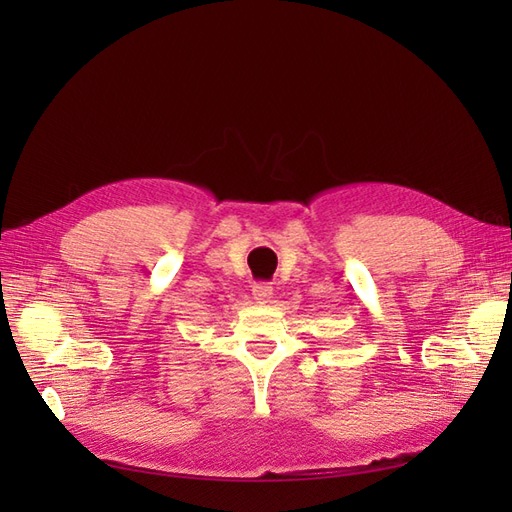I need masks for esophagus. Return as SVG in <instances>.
I'll return each instance as SVG.
<instances>
[{
    "label": "esophagus",
    "mask_w": 512,
    "mask_h": 512,
    "mask_svg": "<svg viewBox=\"0 0 512 512\" xmlns=\"http://www.w3.org/2000/svg\"><path fill=\"white\" fill-rule=\"evenodd\" d=\"M252 294H254L256 303H269L273 297V288L269 284H254Z\"/></svg>",
    "instance_id": "esophagus-1"
}]
</instances>
